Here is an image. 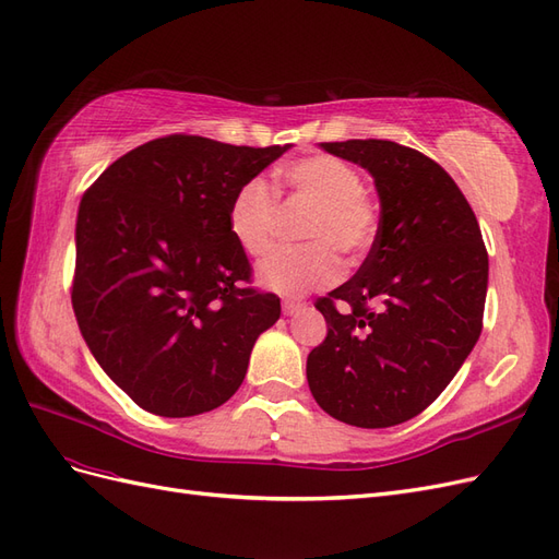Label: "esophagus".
Returning <instances> with one entry per match:
<instances>
[{
  "label": "esophagus",
  "mask_w": 559,
  "mask_h": 559,
  "mask_svg": "<svg viewBox=\"0 0 559 559\" xmlns=\"http://www.w3.org/2000/svg\"><path fill=\"white\" fill-rule=\"evenodd\" d=\"M301 307H305V305H301V301H297V299H285L283 301V313L285 316H295V313L301 311Z\"/></svg>",
  "instance_id": "obj_1"
}]
</instances>
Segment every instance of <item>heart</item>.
Returning a JSON list of instances; mask_svg holds the SVG:
<instances>
[{
    "instance_id": "b5f03b06",
    "label": "heart",
    "mask_w": 559,
    "mask_h": 559,
    "mask_svg": "<svg viewBox=\"0 0 559 559\" xmlns=\"http://www.w3.org/2000/svg\"><path fill=\"white\" fill-rule=\"evenodd\" d=\"M295 197L313 205L301 248H278L258 266L262 288L285 297H301L340 278V260L358 262L374 243L377 209L362 194L358 170L337 156L316 154L299 158L281 170ZM276 219V194L262 178L236 189L229 203L227 225L234 241L248 254H262L271 246Z\"/></svg>"
}]
</instances>
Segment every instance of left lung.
<instances>
[{
  "mask_svg": "<svg viewBox=\"0 0 559 559\" xmlns=\"http://www.w3.org/2000/svg\"><path fill=\"white\" fill-rule=\"evenodd\" d=\"M318 147L368 170L381 211L354 278L318 299L328 337L307 358L309 389L344 424H403L436 401L480 337L483 234L456 182L421 152L391 140Z\"/></svg>",
  "mask_w": 559,
  "mask_h": 559,
  "instance_id": "obj_1",
  "label": "left lung"
}]
</instances>
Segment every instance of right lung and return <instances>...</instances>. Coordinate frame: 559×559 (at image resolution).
I'll return each mask as SVG.
<instances>
[{
	"mask_svg": "<svg viewBox=\"0 0 559 559\" xmlns=\"http://www.w3.org/2000/svg\"><path fill=\"white\" fill-rule=\"evenodd\" d=\"M293 145L168 135L117 158L76 213L72 309L105 374L158 417H194L243 384L281 299L246 288L227 225L236 189Z\"/></svg>",
	"mask_w": 559,
	"mask_h": 559,
	"instance_id": "add662e5",
	"label": "right lung"
}]
</instances>
